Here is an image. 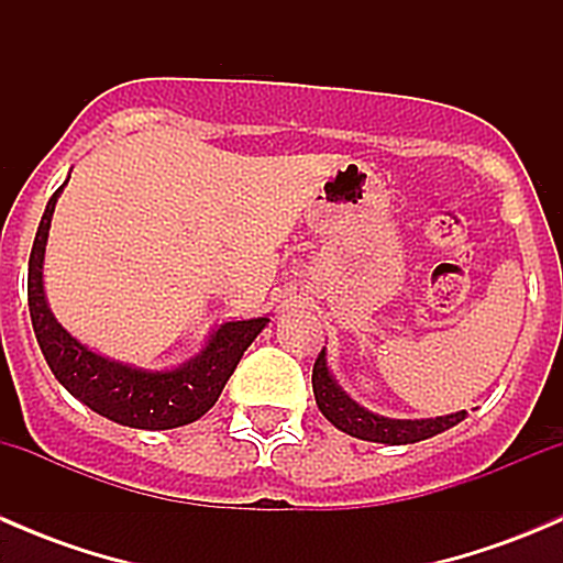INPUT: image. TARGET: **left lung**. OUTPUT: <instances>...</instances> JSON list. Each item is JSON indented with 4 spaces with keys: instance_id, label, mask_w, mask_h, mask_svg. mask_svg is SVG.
Returning a JSON list of instances; mask_svg holds the SVG:
<instances>
[{
    "instance_id": "left-lung-1",
    "label": "left lung",
    "mask_w": 563,
    "mask_h": 563,
    "mask_svg": "<svg viewBox=\"0 0 563 563\" xmlns=\"http://www.w3.org/2000/svg\"><path fill=\"white\" fill-rule=\"evenodd\" d=\"M313 391L318 408H321V413L334 424V428L354 435V439L376 441V444H417V441L433 439L435 433H444V430L455 428L457 422L465 419V411L446 413V417L435 419L378 417V413L367 411L360 402L351 400V397L338 387V382H334L332 373H329L327 367V354H323V349L313 365Z\"/></svg>"
}]
</instances>
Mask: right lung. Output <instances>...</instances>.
<instances>
[{"mask_svg":"<svg viewBox=\"0 0 563 563\" xmlns=\"http://www.w3.org/2000/svg\"><path fill=\"white\" fill-rule=\"evenodd\" d=\"M62 187L45 203L30 255V277H26L32 327L51 373L73 397L111 422L139 430H172L196 422L218 402L242 354L258 338L269 318L220 323L207 349L176 371H141L89 351L67 329H62V323L48 310L43 291L45 242Z\"/></svg>","mask_w":563,"mask_h":563,"instance_id":"right-lung-1","label":"right lung"}]
</instances>
